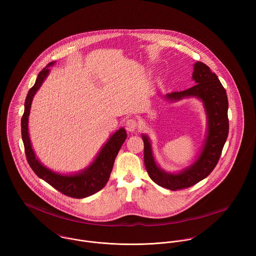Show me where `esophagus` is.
Here are the masks:
<instances>
[{
	"label": "esophagus",
	"mask_w": 256,
	"mask_h": 256,
	"mask_svg": "<svg viewBox=\"0 0 256 256\" xmlns=\"http://www.w3.org/2000/svg\"><path fill=\"white\" fill-rule=\"evenodd\" d=\"M137 126H138V122L136 121V119H134V118L127 119L125 128L128 132H135V130L137 129Z\"/></svg>",
	"instance_id": "1"
}]
</instances>
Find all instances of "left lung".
<instances>
[{
  "mask_svg": "<svg viewBox=\"0 0 256 256\" xmlns=\"http://www.w3.org/2000/svg\"><path fill=\"white\" fill-rule=\"evenodd\" d=\"M196 84L186 90L168 94V100H180L184 96H197L204 102L208 115V136L201 154L187 170L178 174L162 172L154 162L150 144L148 137L143 135L144 162L150 180L158 185L172 190L191 187L206 178L216 168L224 145L228 134V98L217 74L202 62L194 65L192 74Z\"/></svg>",
  "mask_w": 256,
  "mask_h": 256,
  "instance_id": "left-lung-1",
  "label": "left lung"
}]
</instances>
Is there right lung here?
I'll list each match as a JSON object with an SVG mask.
<instances>
[{"instance_id": "1", "label": "right lung", "mask_w": 256, "mask_h": 256, "mask_svg": "<svg viewBox=\"0 0 256 256\" xmlns=\"http://www.w3.org/2000/svg\"><path fill=\"white\" fill-rule=\"evenodd\" d=\"M53 64V62L49 63L40 71L37 76L34 86L30 90L26 96L24 102V112L22 117V137L24 145L26 156L32 170L36 172L39 178L43 180L56 190L68 197L76 199L86 198L102 190L108 182L115 158L127 138V133L123 128L114 133L110 137L108 143L102 148L96 160L82 174L74 176H61L43 166L36 158L32 148L28 136V122L34 96L49 73L48 67Z\"/></svg>"}]
</instances>
